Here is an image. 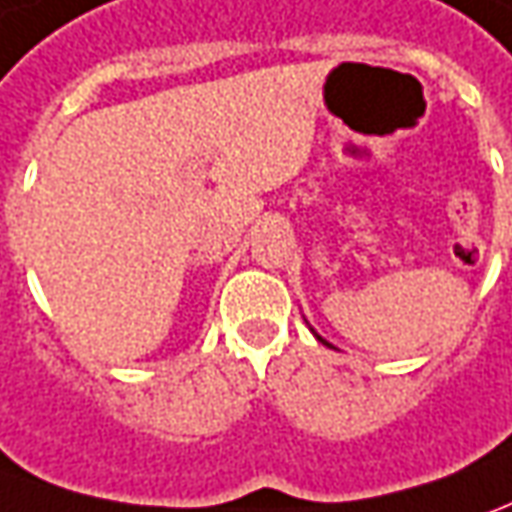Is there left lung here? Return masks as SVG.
Listing matches in <instances>:
<instances>
[{
  "instance_id": "1",
  "label": "left lung",
  "mask_w": 512,
  "mask_h": 512,
  "mask_svg": "<svg viewBox=\"0 0 512 512\" xmlns=\"http://www.w3.org/2000/svg\"><path fill=\"white\" fill-rule=\"evenodd\" d=\"M316 339H319V342H325V339H322V336H316ZM325 344H328V342H325Z\"/></svg>"
}]
</instances>
